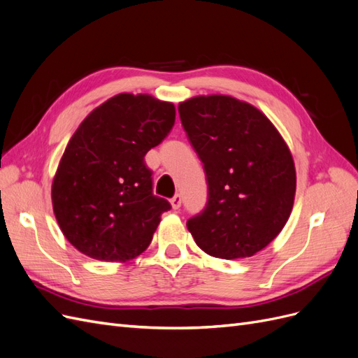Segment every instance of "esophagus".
<instances>
[{
  "label": "esophagus",
  "instance_id": "1",
  "mask_svg": "<svg viewBox=\"0 0 358 358\" xmlns=\"http://www.w3.org/2000/svg\"><path fill=\"white\" fill-rule=\"evenodd\" d=\"M180 203H182V197L179 196V194H176V196L175 197H173L171 200H170V204H171V208L173 209H179L180 208Z\"/></svg>",
  "mask_w": 358,
  "mask_h": 358
}]
</instances>
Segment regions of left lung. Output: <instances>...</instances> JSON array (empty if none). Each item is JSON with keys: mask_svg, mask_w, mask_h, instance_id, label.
<instances>
[{"mask_svg": "<svg viewBox=\"0 0 358 358\" xmlns=\"http://www.w3.org/2000/svg\"><path fill=\"white\" fill-rule=\"evenodd\" d=\"M178 110L209 187L204 210L187 222L189 233L212 257H252L291 215L296 167L289 148L263 112L230 95L192 96Z\"/></svg>", "mask_w": 358, "mask_h": 358, "instance_id": "left-lung-1", "label": "left lung"}]
</instances>
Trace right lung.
Masks as SVG:
<instances>
[{
    "instance_id": "add662e5",
    "label": "right lung",
    "mask_w": 358,
    "mask_h": 358,
    "mask_svg": "<svg viewBox=\"0 0 358 358\" xmlns=\"http://www.w3.org/2000/svg\"><path fill=\"white\" fill-rule=\"evenodd\" d=\"M175 104L148 94H117L86 116L52 182L61 231L100 262L125 263L149 246L170 203L152 194L148 150L175 125Z\"/></svg>"
}]
</instances>
